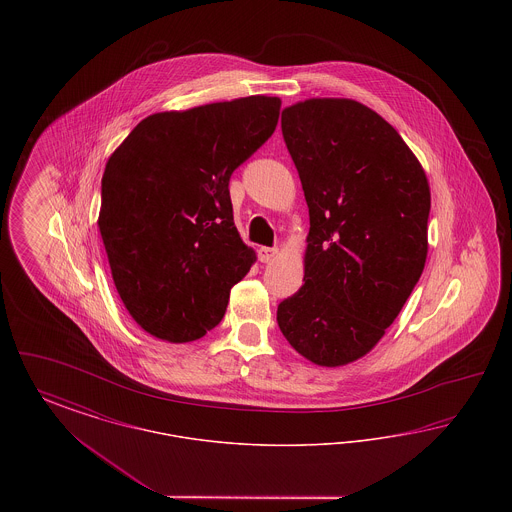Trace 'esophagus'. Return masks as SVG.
I'll use <instances>...</instances> for the list:
<instances>
[{
  "mask_svg": "<svg viewBox=\"0 0 512 512\" xmlns=\"http://www.w3.org/2000/svg\"><path fill=\"white\" fill-rule=\"evenodd\" d=\"M276 253H278L276 247H259L257 249V255H259L261 263H270L276 257Z\"/></svg>",
  "mask_w": 512,
  "mask_h": 512,
  "instance_id": "esophagus-1",
  "label": "esophagus"
}]
</instances>
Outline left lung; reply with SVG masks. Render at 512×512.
I'll return each instance as SVG.
<instances>
[{"instance_id": "obj_1", "label": "left lung", "mask_w": 512, "mask_h": 512, "mask_svg": "<svg viewBox=\"0 0 512 512\" xmlns=\"http://www.w3.org/2000/svg\"><path fill=\"white\" fill-rule=\"evenodd\" d=\"M282 134L311 228L305 284L276 320L311 363L347 365L382 340L424 270L428 178L390 122L353 99L286 107Z\"/></svg>"}]
</instances>
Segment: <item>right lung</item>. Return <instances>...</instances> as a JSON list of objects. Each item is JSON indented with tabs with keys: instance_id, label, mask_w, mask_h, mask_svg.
<instances>
[{
	"instance_id": "1",
	"label": "right lung",
	"mask_w": 512,
	"mask_h": 512,
	"mask_svg": "<svg viewBox=\"0 0 512 512\" xmlns=\"http://www.w3.org/2000/svg\"><path fill=\"white\" fill-rule=\"evenodd\" d=\"M280 105L249 96L155 113L109 157L99 232L122 303L147 334L186 343L224 317L255 263L228 182L272 136Z\"/></svg>"
}]
</instances>
